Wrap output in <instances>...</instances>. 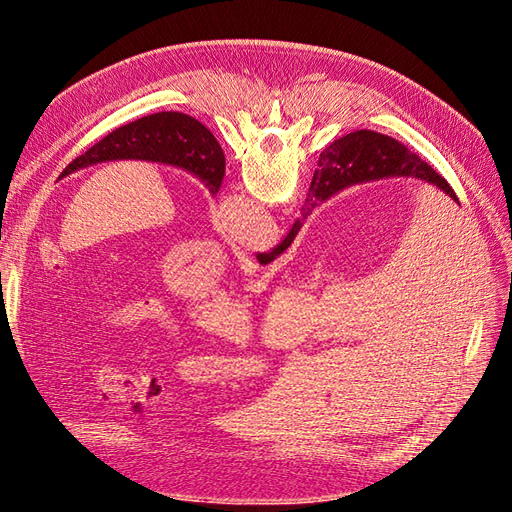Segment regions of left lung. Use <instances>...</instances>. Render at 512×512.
<instances>
[{
	"label": "left lung",
	"mask_w": 512,
	"mask_h": 512,
	"mask_svg": "<svg viewBox=\"0 0 512 512\" xmlns=\"http://www.w3.org/2000/svg\"><path fill=\"white\" fill-rule=\"evenodd\" d=\"M115 160H145L181 168L211 194H218L226 170L224 151L203 123L185 113L164 111L113 130L83 156L72 160L59 179L81 168Z\"/></svg>",
	"instance_id": "obj_1"
}]
</instances>
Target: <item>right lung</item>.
I'll use <instances>...</instances> for the list:
<instances>
[{"label": "right lung", "mask_w": 512, "mask_h": 512, "mask_svg": "<svg viewBox=\"0 0 512 512\" xmlns=\"http://www.w3.org/2000/svg\"><path fill=\"white\" fill-rule=\"evenodd\" d=\"M393 177L421 179L425 183L436 185L438 190H442L446 196H451L455 203H459L446 179L438 175L436 170H433L425 160L418 158L406 145H401L395 138L374 130H356L337 138V141H333L320 153L305 205L301 207V218L292 224L290 232L280 245H275L267 254L256 256L258 262L260 265H269V262H273L284 250H288L294 237H297V232L301 230L303 222L307 220V215L318 205L327 203L331 196L346 188H352V185Z\"/></svg>", "instance_id": "1"}]
</instances>
